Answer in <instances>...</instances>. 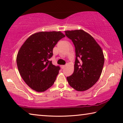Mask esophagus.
I'll list each match as a JSON object with an SVG mask.
<instances>
[{
  "label": "esophagus",
  "instance_id": "esophagus-1",
  "mask_svg": "<svg viewBox=\"0 0 123 123\" xmlns=\"http://www.w3.org/2000/svg\"><path fill=\"white\" fill-rule=\"evenodd\" d=\"M60 67H61V68H62V69H64V68H65V65H60Z\"/></svg>",
  "mask_w": 123,
  "mask_h": 123
}]
</instances>
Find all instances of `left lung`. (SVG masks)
I'll list each match as a JSON object with an SVG mask.
<instances>
[{
	"label": "left lung",
	"instance_id": "1",
	"mask_svg": "<svg viewBox=\"0 0 123 123\" xmlns=\"http://www.w3.org/2000/svg\"><path fill=\"white\" fill-rule=\"evenodd\" d=\"M75 48L74 71L67 77L69 85L77 91H85L93 86L101 76L104 64L101 48L95 39L83 30L65 31Z\"/></svg>",
	"mask_w": 123,
	"mask_h": 123
}]
</instances>
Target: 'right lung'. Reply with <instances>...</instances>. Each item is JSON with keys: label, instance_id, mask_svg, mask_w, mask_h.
<instances>
[{"label": "right lung", "instance_id": "1", "mask_svg": "<svg viewBox=\"0 0 123 123\" xmlns=\"http://www.w3.org/2000/svg\"><path fill=\"white\" fill-rule=\"evenodd\" d=\"M65 35L60 31H42L26 40L18 52L16 62L26 84L38 92L45 91L54 84L60 69L49 59L53 49Z\"/></svg>", "mask_w": 123, "mask_h": 123}]
</instances>
